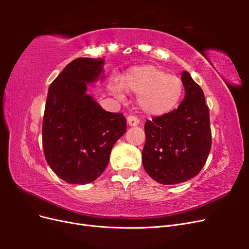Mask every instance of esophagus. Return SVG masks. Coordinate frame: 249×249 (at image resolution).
Returning <instances> with one entry per match:
<instances>
[{
  "label": "esophagus",
  "instance_id": "34e87169",
  "mask_svg": "<svg viewBox=\"0 0 249 249\" xmlns=\"http://www.w3.org/2000/svg\"><path fill=\"white\" fill-rule=\"evenodd\" d=\"M126 122H127V124H129L130 126H136L139 124V119L137 117L132 116V115L126 118Z\"/></svg>",
  "mask_w": 249,
  "mask_h": 249
}]
</instances>
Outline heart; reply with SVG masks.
I'll use <instances>...</instances> for the list:
<instances>
[{"label": "heart", "mask_w": 249, "mask_h": 249, "mask_svg": "<svg viewBox=\"0 0 249 249\" xmlns=\"http://www.w3.org/2000/svg\"><path fill=\"white\" fill-rule=\"evenodd\" d=\"M123 87L138 94L140 109L148 115L161 116L175 109L183 95V82L154 65H139L131 69L124 78ZM123 87L114 84L112 92L123 99Z\"/></svg>", "instance_id": "1"}]
</instances>
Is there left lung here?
<instances>
[{
	"instance_id": "left-lung-1",
	"label": "left lung",
	"mask_w": 249,
	"mask_h": 249,
	"mask_svg": "<svg viewBox=\"0 0 249 249\" xmlns=\"http://www.w3.org/2000/svg\"><path fill=\"white\" fill-rule=\"evenodd\" d=\"M185 99L178 109L146 120L142 163L147 175L163 185L186 182L205 165L211 149L209 108L202 89L182 72Z\"/></svg>"
}]
</instances>
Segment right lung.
<instances>
[{
  "label": "right lung",
  "mask_w": 249,
  "mask_h": 249,
  "mask_svg": "<svg viewBox=\"0 0 249 249\" xmlns=\"http://www.w3.org/2000/svg\"><path fill=\"white\" fill-rule=\"evenodd\" d=\"M103 59L77 58L50 85L42 122V146L49 166L70 184L99 178L111 149L126 131L123 113L105 111L87 93L103 80Z\"/></svg>",
  "instance_id": "1"
}]
</instances>
